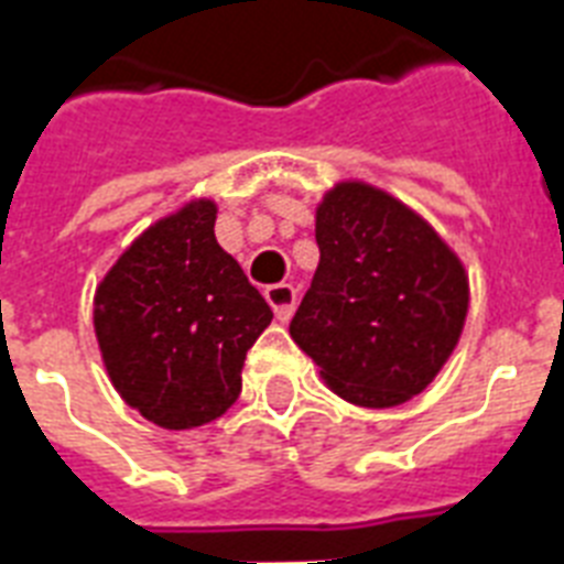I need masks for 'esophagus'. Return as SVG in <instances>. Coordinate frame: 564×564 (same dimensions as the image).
<instances>
[{"label":"esophagus","mask_w":564,"mask_h":564,"mask_svg":"<svg viewBox=\"0 0 564 564\" xmlns=\"http://www.w3.org/2000/svg\"><path fill=\"white\" fill-rule=\"evenodd\" d=\"M263 295H267L269 306H272L274 315H278V322H290L297 304L295 286H292V283H272V286H267Z\"/></svg>","instance_id":"esophagus-1"}]
</instances>
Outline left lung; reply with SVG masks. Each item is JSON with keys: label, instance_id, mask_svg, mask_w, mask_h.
I'll list each match as a JSON object with an SVG mask.
<instances>
[{"label": "left lung", "instance_id": "8db88e82", "mask_svg": "<svg viewBox=\"0 0 564 564\" xmlns=\"http://www.w3.org/2000/svg\"><path fill=\"white\" fill-rule=\"evenodd\" d=\"M322 251L290 336L327 386L391 409L432 382L469 310L464 263L420 214L365 182H338L315 210Z\"/></svg>", "mask_w": 564, "mask_h": 564}]
</instances>
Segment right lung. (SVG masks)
I'll list each match as a JSON object with an SVG mask.
<instances>
[{
    "label": "right lung",
    "instance_id": "obj_1",
    "mask_svg": "<svg viewBox=\"0 0 564 564\" xmlns=\"http://www.w3.org/2000/svg\"><path fill=\"white\" fill-rule=\"evenodd\" d=\"M194 199L150 226L95 292V336L116 391L162 429H194L240 397L242 361L272 310Z\"/></svg>",
    "mask_w": 564,
    "mask_h": 564
}]
</instances>
